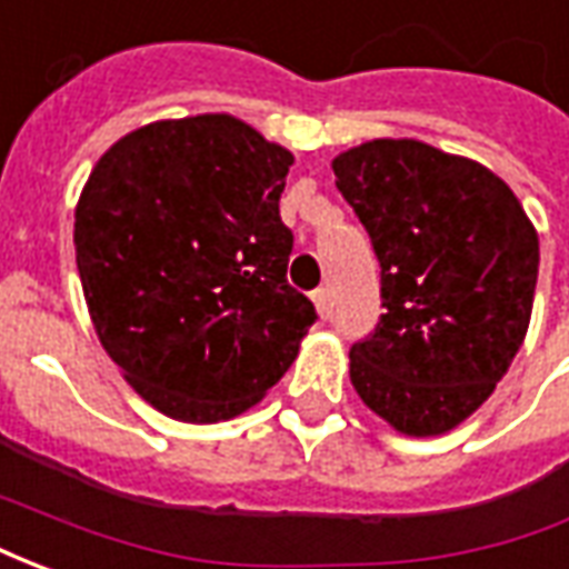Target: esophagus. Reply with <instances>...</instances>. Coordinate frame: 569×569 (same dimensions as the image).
Instances as JSON below:
<instances>
[{"label": "esophagus", "instance_id": "1", "mask_svg": "<svg viewBox=\"0 0 569 569\" xmlns=\"http://www.w3.org/2000/svg\"><path fill=\"white\" fill-rule=\"evenodd\" d=\"M310 298H313V305H317V310H320L322 317H329V313H332V305H329V289H313V292H310Z\"/></svg>", "mask_w": 569, "mask_h": 569}]
</instances>
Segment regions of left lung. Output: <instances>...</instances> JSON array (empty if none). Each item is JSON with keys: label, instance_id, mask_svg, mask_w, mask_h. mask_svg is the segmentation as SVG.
<instances>
[{"label": "left lung", "instance_id": "8db88e82", "mask_svg": "<svg viewBox=\"0 0 569 569\" xmlns=\"http://www.w3.org/2000/svg\"><path fill=\"white\" fill-rule=\"evenodd\" d=\"M332 170L381 264L383 313L350 347V381L399 432H448L525 341L537 231L500 176L427 142H366Z\"/></svg>", "mask_w": 569, "mask_h": 569}]
</instances>
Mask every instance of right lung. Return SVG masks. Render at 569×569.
Here are the masks:
<instances>
[{
  "label": "right lung",
  "instance_id": "add662e5",
  "mask_svg": "<svg viewBox=\"0 0 569 569\" xmlns=\"http://www.w3.org/2000/svg\"><path fill=\"white\" fill-rule=\"evenodd\" d=\"M292 161L231 116L158 121L106 151L81 191L76 261L97 335L170 418L256 406L317 322L286 280Z\"/></svg>",
  "mask_w": 569,
  "mask_h": 569
}]
</instances>
